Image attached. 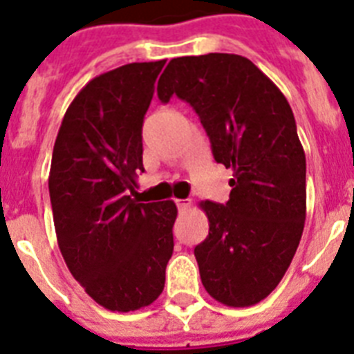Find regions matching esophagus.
<instances>
[{"mask_svg": "<svg viewBox=\"0 0 354 354\" xmlns=\"http://www.w3.org/2000/svg\"><path fill=\"white\" fill-rule=\"evenodd\" d=\"M176 205H178V209H180V210H187L189 207H191V203H189V201H185V200H176Z\"/></svg>", "mask_w": 354, "mask_h": 354, "instance_id": "esophagus-1", "label": "esophagus"}]
</instances>
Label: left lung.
<instances>
[{
	"label": "left lung",
	"instance_id": "left-lung-1",
	"mask_svg": "<svg viewBox=\"0 0 354 354\" xmlns=\"http://www.w3.org/2000/svg\"><path fill=\"white\" fill-rule=\"evenodd\" d=\"M191 104L216 162L232 169L225 205L201 201L209 236L194 248L201 283L225 306L246 308L277 288L306 221V154L286 97L236 53L172 59L158 97Z\"/></svg>",
	"mask_w": 354,
	"mask_h": 354
}]
</instances>
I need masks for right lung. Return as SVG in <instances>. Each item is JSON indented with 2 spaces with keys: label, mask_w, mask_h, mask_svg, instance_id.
Listing matches in <instances>:
<instances>
[{
  "label": "right lung",
  "mask_w": 354,
  "mask_h": 354,
  "mask_svg": "<svg viewBox=\"0 0 354 354\" xmlns=\"http://www.w3.org/2000/svg\"><path fill=\"white\" fill-rule=\"evenodd\" d=\"M163 64L131 62L91 79L68 106L53 145L48 189L59 250L109 311L156 301L174 248V201L129 196L144 171L142 126Z\"/></svg>",
  "instance_id": "1"
}]
</instances>
